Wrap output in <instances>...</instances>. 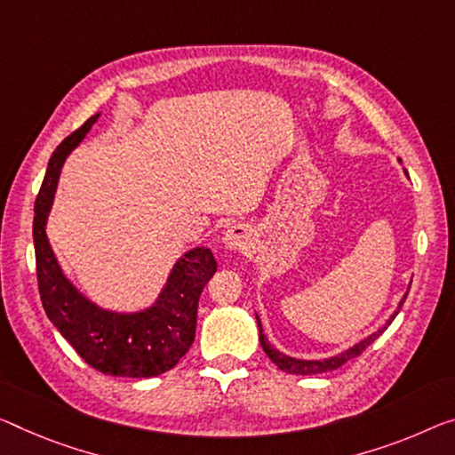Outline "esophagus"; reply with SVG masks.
<instances>
[{"label": "esophagus", "mask_w": 455, "mask_h": 455, "mask_svg": "<svg viewBox=\"0 0 455 455\" xmlns=\"http://www.w3.org/2000/svg\"><path fill=\"white\" fill-rule=\"evenodd\" d=\"M223 246L234 251H246L251 246V234L246 226L235 223V226L228 228V232L223 234Z\"/></svg>", "instance_id": "34e87169"}]
</instances>
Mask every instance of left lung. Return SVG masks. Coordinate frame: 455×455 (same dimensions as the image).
I'll return each instance as SVG.
<instances>
[{"instance_id":"1","label":"left lung","mask_w":455,"mask_h":455,"mask_svg":"<svg viewBox=\"0 0 455 455\" xmlns=\"http://www.w3.org/2000/svg\"><path fill=\"white\" fill-rule=\"evenodd\" d=\"M404 174H407V171H404ZM409 289H411V284H409ZM407 295H409V291L404 292L403 295V299L398 300V305H396V311L393 313V315H390L388 319H387V323H384L382 327H379V330H376L374 333H370L368 338H364V339H360V341H355L354 346H349V347H346V349H341L339 354H335V355H330V358H321V360H303V358H292V355H286V354H283L281 349H276L275 346L270 344L268 341V338L267 335H264V331H262V323H260V317L256 315V323H258V341H260V346H262V349L264 352H267V355L268 358L275 362V364L283 370V372H286V374H300V376H309V374H321V372H327V370H335V368H339L341 364H346L347 360H352V358H355V355H360L362 352H364V349L372 344V341L379 338L380 333H384V330H387V327L393 323V319L398 315V311H401V307H403V303H404V299H407Z\"/></svg>"}]
</instances>
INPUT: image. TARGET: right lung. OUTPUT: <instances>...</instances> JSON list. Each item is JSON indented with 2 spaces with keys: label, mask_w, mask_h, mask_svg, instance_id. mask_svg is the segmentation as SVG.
Wrapping results in <instances>:
<instances>
[{
  "label": "right lung",
  "mask_w": 455,
  "mask_h": 455,
  "mask_svg": "<svg viewBox=\"0 0 455 455\" xmlns=\"http://www.w3.org/2000/svg\"><path fill=\"white\" fill-rule=\"evenodd\" d=\"M97 117L100 114L62 140L48 160L46 177L34 205L32 228L38 291L46 317L91 368L109 376L152 379L177 366L191 347L201 291L215 275L218 264L205 246L185 251L172 264L155 303L140 311L106 309L65 275L48 242L46 223L62 164L89 134Z\"/></svg>",
  "instance_id": "right-lung-1"
}]
</instances>
